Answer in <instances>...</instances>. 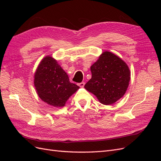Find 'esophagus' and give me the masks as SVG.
Segmentation results:
<instances>
[{
	"label": "esophagus",
	"mask_w": 161,
	"mask_h": 161,
	"mask_svg": "<svg viewBox=\"0 0 161 161\" xmlns=\"http://www.w3.org/2000/svg\"><path fill=\"white\" fill-rule=\"evenodd\" d=\"M85 82H80V83L78 84V85H79L80 87H83L85 86Z\"/></svg>",
	"instance_id": "esophagus-1"
}]
</instances>
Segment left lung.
I'll return each mask as SVG.
<instances>
[{
  "label": "left lung",
  "mask_w": 161,
  "mask_h": 161,
  "mask_svg": "<svg viewBox=\"0 0 161 161\" xmlns=\"http://www.w3.org/2000/svg\"><path fill=\"white\" fill-rule=\"evenodd\" d=\"M91 79L85 88L95 95L99 102L111 105L122 97L130 80L126 63L109 52H104L91 66Z\"/></svg>",
  "instance_id": "1"
}]
</instances>
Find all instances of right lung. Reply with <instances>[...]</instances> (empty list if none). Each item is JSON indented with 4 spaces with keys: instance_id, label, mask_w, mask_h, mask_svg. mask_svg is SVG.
<instances>
[{
    "instance_id": "right-lung-1",
    "label": "right lung",
    "mask_w": 161,
    "mask_h": 161,
    "mask_svg": "<svg viewBox=\"0 0 161 161\" xmlns=\"http://www.w3.org/2000/svg\"><path fill=\"white\" fill-rule=\"evenodd\" d=\"M34 85L40 98L55 108L64 107L69 97L79 89L71 83L66 72L50 56L39 64L34 75Z\"/></svg>"
}]
</instances>
